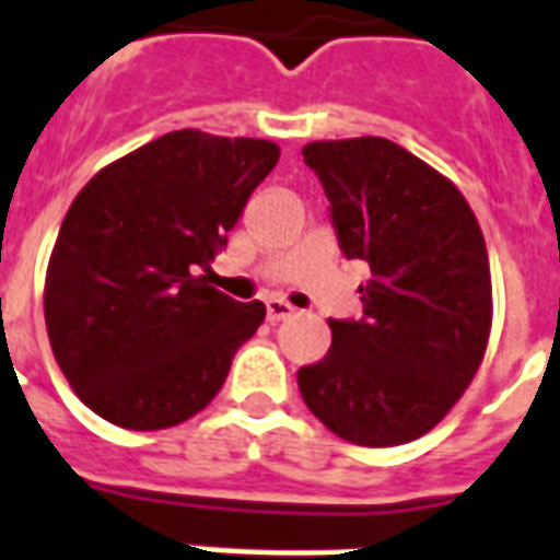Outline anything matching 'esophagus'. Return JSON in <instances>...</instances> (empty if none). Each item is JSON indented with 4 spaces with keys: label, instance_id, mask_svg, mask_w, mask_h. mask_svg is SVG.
<instances>
[{
    "label": "esophagus",
    "instance_id": "esophagus-1",
    "mask_svg": "<svg viewBox=\"0 0 560 560\" xmlns=\"http://www.w3.org/2000/svg\"><path fill=\"white\" fill-rule=\"evenodd\" d=\"M288 317H293V305L291 302L284 300H267V320L279 323V320H288Z\"/></svg>",
    "mask_w": 560,
    "mask_h": 560
}]
</instances>
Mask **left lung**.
Instances as JSON below:
<instances>
[{
	"mask_svg": "<svg viewBox=\"0 0 560 560\" xmlns=\"http://www.w3.org/2000/svg\"><path fill=\"white\" fill-rule=\"evenodd\" d=\"M302 156L329 198L343 258L364 260L371 281L359 284L362 317L329 320V353L300 368V395L353 445H404L448 416L483 359V234L457 186L388 139L312 142Z\"/></svg>",
	"mask_w": 560,
	"mask_h": 560,
	"instance_id": "left-lung-1",
	"label": "left lung"
}]
</instances>
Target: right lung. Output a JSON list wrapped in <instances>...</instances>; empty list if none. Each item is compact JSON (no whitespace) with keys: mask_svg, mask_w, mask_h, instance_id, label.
<instances>
[{"mask_svg":"<svg viewBox=\"0 0 560 560\" xmlns=\"http://www.w3.org/2000/svg\"><path fill=\"white\" fill-rule=\"evenodd\" d=\"M279 163L264 139L175 130L106 165L73 198L52 248L44 314L56 362L97 416L175 428L217 397L264 302L201 276Z\"/></svg>","mask_w":560,"mask_h":560,"instance_id":"add662e5","label":"right lung"}]
</instances>
